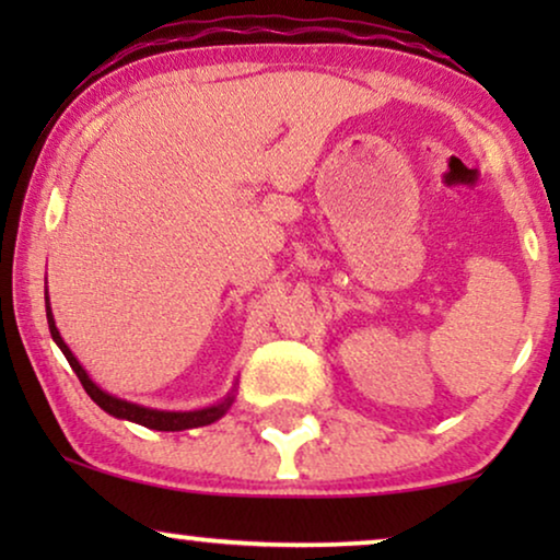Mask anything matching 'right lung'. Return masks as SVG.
<instances>
[{
    "instance_id": "right-lung-1",
    "label": "right lung",
    "mask_w": 560,
    "mask_h": 560,
    "mask_svg": "<svg viewBox=\"0 0 560 560\" xmlns=\"http://www.w3.org/2000/svg\"><path fill=\"white\" fill-rule=\"evenodd\" d=\"M45 313H48V326H50V336L52 341L58 343L60 351H63L68 364H71V370L75 372V377L81 380L83 389H86L91 400H94L98 408L109 412L114 418H121V420H132V423H140L144 428H152V431H186V428H198V425H211L213 420H219L224 412L232 408L234 402V389L229 393L224 400L211 405V408H201V410H188V412H175V410H155V408H142V405L137 402H127L121 400V397H114L109 393H104L102 387L94 385V380L89 377L86 370L79 364V359L71 354V349L66 347V341L60 339L58 328H56V320H52V311H50V303L48 298H45Z\"/></svg>"
}]
</instances>
